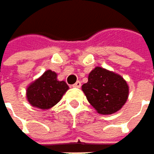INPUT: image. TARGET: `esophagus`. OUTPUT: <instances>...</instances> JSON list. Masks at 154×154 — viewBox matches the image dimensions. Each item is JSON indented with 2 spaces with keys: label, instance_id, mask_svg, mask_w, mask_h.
<instances>
[{
  "label": "esophagus",
  "instance_id": "34e87169",
  "mask_svg": "<svg viewBox=\"0 0 154 154\" xmlns=\"http://www.w3.org/2000/svg\"><path fill=\"white\" fill-rule=\"evenodd\" d=\"M73 88H79L80 87H81V82H79V81H76L73 86H72Z\"/></svg>",
  "mask_w": 154,
  "mask_h": 154
}]
</instances>
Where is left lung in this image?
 Wrapping results in <instances>:
<instances>
[{"mask_svg": "<svg viewBox=\"0 0 154 154\" xmlns=\"http://www.w3.org/2000/svg\"><path fill=\"white\" fill-rule=\"evenodd\" d=\"M82 90L90 105L100 115H112L126 103L129 86L122 75L104 67L96 66L88 75Z\"/></svg>", "mask_w": 154, "mask_h": 154, "instance_id": "left-lung-1", "label": "left lung"}]
</instances>
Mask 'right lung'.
I'll return each instance as SVG.
<instances>
[{"mask_svg":"<svg viewBox=\"0 0 154 154\" xmlns=\"http://www.w3.org/2000/svg\"><path fill=\"white\" fill-rule=\"evenodd\" d=\"M68 88L65 81L57 80L56 72L48 69L28 86L26 97L33 107L48 110L61 100Z\"/></svg>","mask_w":154,"mask_h":154,"instance_id":"right-lung-1","label":"right lung"}]
</instances>
